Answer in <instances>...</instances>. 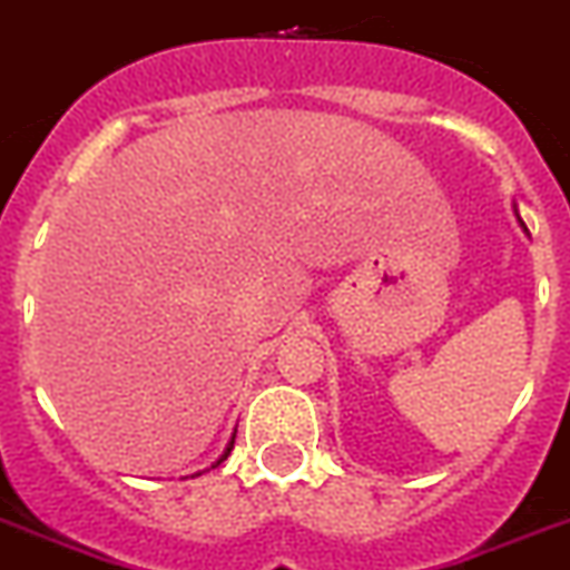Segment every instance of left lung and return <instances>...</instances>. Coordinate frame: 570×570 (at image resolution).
Listing matches in <instances>:
<instances>
[{
  "label": "left lung",
  "instance_id": "1",
  "mask_svg": "<svg viewBox=\"0 0 570 570\" xmlns=\"http://www.w3.org/2000/svg\"><path fill=\"white\" fill-rule=\"evenodd\" d=\"M522 227H524V222H522Z\"/></svg>",
  "mask_w": 570,
  "mask_h": 570
}]
</instances>
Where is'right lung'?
Here are the masks:
<instances>
[{"mask_svg": "<svg viewBox=\"0 0 570 570\" xmlns=\"http://www.w3.org/2000/svg\"><path fill=\"white\" fill-rule=\"evenodd\" d=\"M233 438H236V435H233ZM230 450H233V441H230V446H227V450H225V455H222V459H218V461H216V464H222V461H225V459H227V455H230Z\"/></svg>", "mask_w": 570, "mask_h": 570, "instance_id": "obj_1", "label": "right lung"}]
</instances>
